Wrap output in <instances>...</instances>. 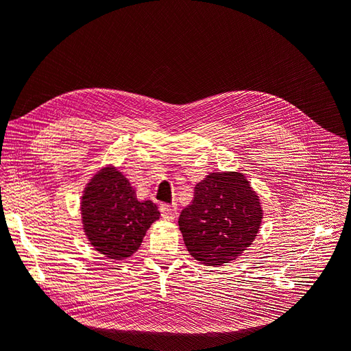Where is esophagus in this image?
<instances>
[{
    "label": "esophagus",
    "mask_w": 351,
    "mask_h": 351,
    "mask_svg": "<svg viewBox=\"0 0 351 351\" xmlns=\"http://www.w3.org/2000/svg\"><path fill=\"white\" fill-rule=\"evenodd\" d=\"M159 210H161V217L164 219L171 221V219H174L177 217V206L176 205L162 204L161 206H159Z\"/></svg>",
    "instance_id": "esophagus-1"
}]
</instances>
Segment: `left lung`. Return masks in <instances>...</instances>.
I'll return each instance as SVG.
<instances>
[{"mask_svg": "<svg viewBox=\"0 0 351 351\" xmlns=\"http://www.w3.org/2000/svg\"><path fill=\"white\" fill-rule=\"evenodd\" d=\"M263 218L258 193L240 171L209 173L195 186L178 227L189 253L206 267L236 261L256 239Z\"/></svg>", "mask_w": 351, "mask_h": 351, "instance_id": "1", "label": "left lung"}]
</instances>
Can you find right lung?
<instances>
[{
    "mask_svg": "<svg viewBox=\"0 0 351 351\" xmlns=\"http://www.w3.org/2000/svg\"><path fill=\"white\" fill-rule=\"evenodd\" d=\"M82 228L105 258L123 261L139 250L146 231L159 219L152 200H139L127 177L114 165L92 176L80 197Z\"/></svg>",
    "mask_w": 351,
    "mask_h": 351,
    "instance_id": "add662e5",
    "label": "right lung"
}]
</instances>
